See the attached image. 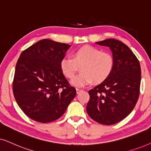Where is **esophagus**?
Segmentation results:
<instances>
[{
  "label": "esophagus",
  "instance_id": "34e87169",
  "mask_svg": "<svg viewBox=\"0 0 151 151\" xmlns=\"http://www.w3.org/2000/svg\"><path fill=\"white\" fill-rule=\"evenodd\" d=\"M76 90H77V93L79 94V92H81V91H83V90L80 89V88H76Z\"/></svg>",
  "mask_w": 151,
  "mask_h": 151
}]
</instances>
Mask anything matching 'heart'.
<instances>
[{"mask_svg": "<svg viewBox=\"0 0 151 151\" xmlns=\"http://www.w3.org/2000/svg\"><path fill=\"white\" fill-rule=\"evenodd\" d=\"M114 59L108 52L99 48L86 45L78 48L72 58L65 57L60 62L61 72L68 79H72L79 68L81 72L72 80L74 86H84L92 83H101L109 77L113 71Z\"/></svg>", "mask_w": 151, "mask_h": 151, "instance_id": "b5f03b06", "label": "heart"}]
</instances>
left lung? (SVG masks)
Instances as JSON below:
<instances>
[{
    "label": "left lung",
    "mask_w": 151,
    "mask_h": 151,
    "mask_svg": "<svg viewBox=\"0 0 151 151\" xmlns=\"http://www.w3.org/2000/svg\"><path fill=\"white\" fill-rule=\"evenodd\" d=\"M96 43L110 48L114 66L106 81L89 90L90 100L86 110L95 122L112 125L126 118L137 102L141 68L136 56L122 42L109 39Z\"/></svg>",
    "instance_id": "obj_1"
}]
</instances>
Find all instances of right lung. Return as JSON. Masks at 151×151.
Segmentation results:
<instances>
[{
  "mask_svg": "<svg viewBox=\"0 0 151 151\" xmlns=\"http://www.w3.org/2000/svg\"><path fill=\"white\" fill-rule=\"evenodd\" d=\"M70 45L41 40L23 50L16 65L12 88L18 105L30 119L48 123L61 117L76 96L60 68Z\"/></svg>",
  "mask_w": 151,
  "mask_h": 151,
  "instance_id": "obj_1",
  "label": "right lung"
}]
</instances>
